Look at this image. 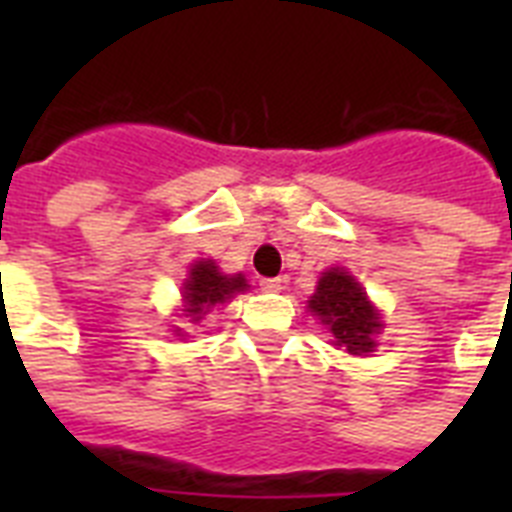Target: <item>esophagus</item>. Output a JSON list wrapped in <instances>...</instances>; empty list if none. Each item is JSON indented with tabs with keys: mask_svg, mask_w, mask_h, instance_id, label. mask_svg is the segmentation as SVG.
Segmentation results:
<instances>
[{
	"mask_svg": "<svg viewBox=\"0 0 512 512\" xmlns=\"http://www.w3.org/2000/svg\"><path fill=\"white\" fill-rule=\"evenodd\" d=\"M260 289L263 292H281L284 289V279H260Z\"/></svg>",
	"mask_w": 512,
	"mask_h": 512,
	"instance_id": "34e87169",
	"label": "esophagus"
}]
</instances>
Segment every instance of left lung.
Returning <instances> with one entry per match:
<instances>
[{
  "instance_id": "8db88e82",
  "label": "left lung",
  "mask_w": 512,
  "mask_h": 512,
  "mask_svg": "<svg viewBox=\"0 0 512 512\" xmlns=\"http://www.w3.org/2000/svg\"><path fill=\"white\" fill-rule=\"evenodd\" d=\"M313 316L327 324L335 345L350 356H366L377 348L382 329L380 311L369 303L364 287L345 268H329L321 273L316 292L308 300Z\"/></svg>"
}]
</instances>
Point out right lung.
<instances>
[{
	"label": "right lung",
	"instance_id": "right-lung-1",
	"mask_svg": "<svg viewBox=\"0 0 512 512\" xmlns=\"http://www.w3.org/2000/svg\"><path fill=\"white\" fill-rule=\"evenodd\" d=\"M247 279L236 273V276H225L220 273L215 260H196L188 271V279L183 281V316L191 324H199L215 305L231 303L239 292H247ZM175 335L183 337V329L175 327Z\"/></svg>",
	"mask_w": 512,
	"mask_h": 512
}]
</instances>
